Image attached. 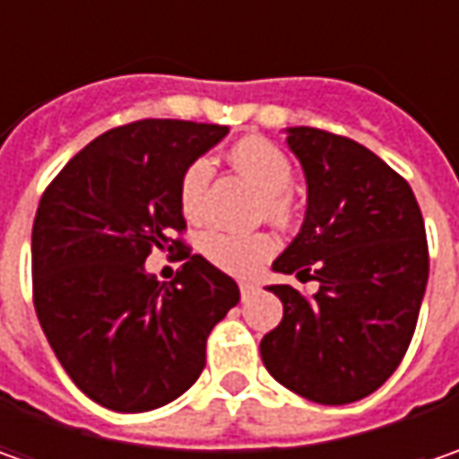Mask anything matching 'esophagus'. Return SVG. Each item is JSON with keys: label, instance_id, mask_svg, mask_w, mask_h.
Segmentation results:
<instances>
[{"label": "esophagus", "instance_id": "34e87169", "mask_svg": "<svg viewBox=\"0 0 459 459\" xmlns=\"http://www.w3.org/2000/svg\"><path fill=\"white\" fill-rule=\"evenodd\" d=\"M255 291H257L255 283H250V281H239V296H242V299H250Z\"/></svg>", "mask_w": 459, "mask_h": 459}]
</instances>
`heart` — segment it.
Masks as SVG:
<instances>
[{
	"label": "heart",
	"mask_w": 459,
	"mask_h": 459,
	"mask_svg": "<svg viewBox=\"0 0 459 459\" xmlns=\"http://www.w3.org/2000/svg\"><path fill=\"white\" fill-rule=\"evenodd\" d=\"M230 158L238 170H242L253 184L263 191L260 214L278 224H289L293 220V196L289 188L293 184L291 160L286 152L271 140L263 137H245L230 151ZM212 176V166L206 158H196L184 168L178 181V204L188 220L202 214L204 191ZM202 255L217 265L220 271L232 275H253L275 253V238L271 232H224V230H206L199 238Z\"/></svg>",
	"instance_id": "1"
}]
</instances>
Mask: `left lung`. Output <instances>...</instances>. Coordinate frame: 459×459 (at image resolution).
I'll use <instances>...</instances> for the list:
<instances>
[{
  "mask_svg": "<svg viewBox=\"0 0 459 459\" xmlns=\"http://www.w3.org/2000/svg\"><path fill=\"white\" fill-rule=\"evenodd\" d=\"M307 176L301 232L273 263L301 283L271 286L283 319L260 340L263 365L299 396L340 406L378 391L414 337L429 278L424 217L411 186L342 134L293 127Z\"/></svg>",
  "mask_w": 459,
  "mask_h": 459,
  "instance_id": "obj_1",
  "label": "left lung"
}]
</instances>
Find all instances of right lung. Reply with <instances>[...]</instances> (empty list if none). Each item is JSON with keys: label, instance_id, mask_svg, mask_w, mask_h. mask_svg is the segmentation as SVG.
<instances>
[{"label": "right lung", "instance_id": "1", "mask_svg": "<svg viewBox=\"0 0 459 459\" xmlns=\"http://www.w3.org/2000/svg\"><path fill=\"white\" fill-rule=\"evenodd\" d=\"M221 125L137 119L99 134L48 184L32 224V301L63 370L104 409L137 414L188 391L238 283L184 242V168ZM181 249L160 284L152 249Z\"/></svg>", "mask_w": 459, "mask_h": 459}]
</instances>
